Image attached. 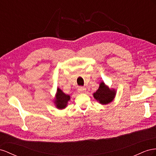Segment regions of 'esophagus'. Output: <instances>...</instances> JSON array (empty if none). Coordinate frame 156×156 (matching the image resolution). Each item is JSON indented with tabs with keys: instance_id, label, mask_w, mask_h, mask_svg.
I'll use <instances>...</instances> for the list:
<instances>
[{
	"instance_id": "1",
	"label": "esophagus",
	"mask_w": 156,
	"mask_h": 156,
	"mask_svg": "<svg viewBox=\"0 0 156 156\" xmlns=\"http://www.w3.org/2000/svg\"><path fill=\"white\" fill-rule=\"evenodd\" d=\"M86 91V89L85 87H80L78 89V91L79 93H84Z\"/></svg>"
}]
</instances>
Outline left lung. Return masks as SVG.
<instances>
[{
    "instance_id": "obj_1",
    "label": "left lung",
    "mask_w": 156,
    "mask_h": 156,
    "mask_svg": "<svg viewBox=\"0 0 156 156\" xmlns=\"http://www.w3.org/2000/svg\"><path fill=\"white\" fill-rule=\"evenodd\" d=\"M116 94L114 89H110L104 82H101L99 87L93 93L95 99L102 105H107L112 102Z\"/></svg>"
}]
</instances>
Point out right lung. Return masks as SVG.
<instances>
[{"instance_id":"obj_1","label":"right lung","mask_w":156,"mask_h":156,"mask_svg":"<svg viewBox=\"0 0 156 156\" xmlns=\"http://www.w3.org/2000/svg\"><path fill=\"white\" fill-rule=\"evenodd\" d=\"M70 99V97L69 95L65 94V93L62 91L61 89L57 88L55 99L54 101V103L57 108L61 110L66 108Z\"/></svg>"}]
</instances>
